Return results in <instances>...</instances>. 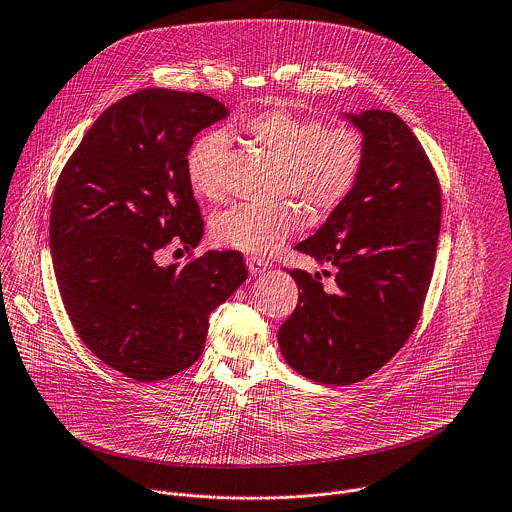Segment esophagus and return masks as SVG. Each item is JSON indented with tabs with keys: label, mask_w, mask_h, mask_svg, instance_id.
<instances>
[{
	"label": "esophagus",
	"mask_w": 512,
	"mask_h": 512,
	"mask_svg": "<svg viewBox=\"0 0 512 512\" xmlns=\"http://www.w3.org/2000/svg\"><path fill=\"white\" fill-rule=\"evenodd\" d=\"M245 263H247L249 273H251L253 277H257V275L265 273V271H267V267H269V263H267V261H263V259H259V257H247V259H245Z\"/></svg>",
	"instance_id": "esophagus-1"
}]
</instances>
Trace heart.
I'll return each instance as SVG.
<instances>
[{
  "label": "heart",
  "mask_w": 512,
  "mask_h": 512,
  "mask_svg": "<svg viewBox=\"0 0 512 512\" xmlns=\"http://www.w3.org/2000/svg\"><path fill=\"white\" fill-rule=\"evenodd\" d=\"M243 129L255 145L283 163L281 195H295L311 211H333L359 183L367 143L353 125L329 127L313 115L267 109L247 117ZM225 151V133L211 129L197 135L185 153L187 181L205 199L223 193ZM299 223L293 203L235 205L211 219V237L219 247L265 257L279 251Z\"/></svg>",
  "instance_id": "obj_1"
}]
</instances>
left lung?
<instances>
[{"label": "left lung", "mask_w": 512, "mask_h": 512, "mask_svg": "<svg viewBox=\"0 0 512 512\" xmlns=\"http://www.w3.org/2000/svg\"><path fill=\"white\" fill-rule=\"evenodd\" d=\"M347 119L363 131L367 155L353 193L295 249L333 269H293L299 303L279 327L285 361L325 385H351L379 371L417 327L431 285L441 185L409 125L391 111ZM331 277L329 271H323Z\"/></svg>", "instance_id": "8db88e82"}]
</instances>
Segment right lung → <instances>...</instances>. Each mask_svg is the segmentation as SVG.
Instances as JSON below:
<instances>
[{
	"label": "right lung",
	"instance_id": "add662e5",
	"mask_svg": "<svg viewBox=\"0 0 512 512\" xmlns=\"http://www.w3.org/2000/svg\"><path fill=\"white\" fill-rule=\"evenodd\" d=\"M227 113L203 93L135 91L97 117L57 179L49 249L65 311L85 347L133 381L189 369L211 311L247 279L239 251L157 265L161 249L203 237L185 153Z\"/></svg>",
	"mask_w": 512,
	"mask_h": 512
}]
</instances>
